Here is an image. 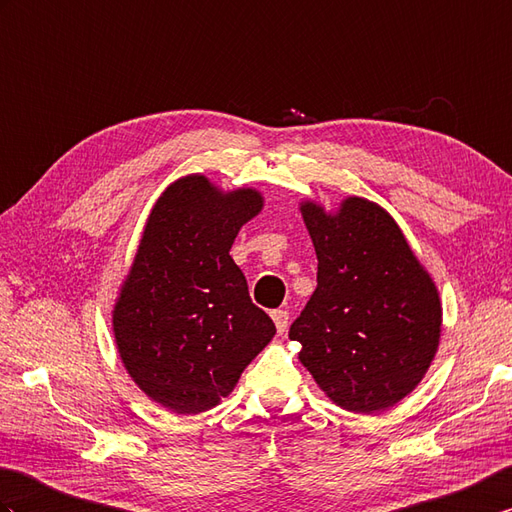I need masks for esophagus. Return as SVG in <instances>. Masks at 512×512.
<instances>
[{
    "label": "esophagus",
    "instance_id": "obj_1",
    "mask_svg": "<svg viewBox=\"0 0 512 512\" xmlns=\"http://www.w3.org/2000/svg\"><path fill=\"white\" fill-rule=\"evenodd\" d=\"M272 320H275V325H277V331L279 334H283L285 329H288V320H290V314H288V310H272Z\"/></svg>",
    "mask_w": 512,
    "mask_h": 512
}]
</instances>
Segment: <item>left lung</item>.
I'll list each match as a JSON object with an SVG mask.
<instances>
[{"label":"left lung","mask_w":512,"mask_h":512,"mask_svg":"<svg viewBox=\"0 0 512 512\" xmlns=\"http://www.w3.org/2000/svg\"><path fill=\"white\" fill-rule=\"evenodd\" d=\"M316 248V290L290 327L299 360L340 408L373 414L414 390L441 338V301L401 229L375 202L334 216L301 207Z\"/></svg>","instance_id":"8db88e82"}]
</instances>
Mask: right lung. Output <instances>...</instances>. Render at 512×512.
<instances>
[{
    "label": "right lung",
    "mask_w": 512,
    "mask_h": 512,
    "mask_svg": "<svg viewBox=\"0 0 512 512\" xmlns=\"http://www.w3.org/2000/svg\"><path fill=\"white\" fill-rule=\"evenodd\" d=\"M259 211L255 189L222 194L196 174L165 189L150 213L113 331L135 384L176 414L218 406L275 336L229 255Z\"/></svg>",
    "instance_id": "right-lung-1"
}]
</instances>
